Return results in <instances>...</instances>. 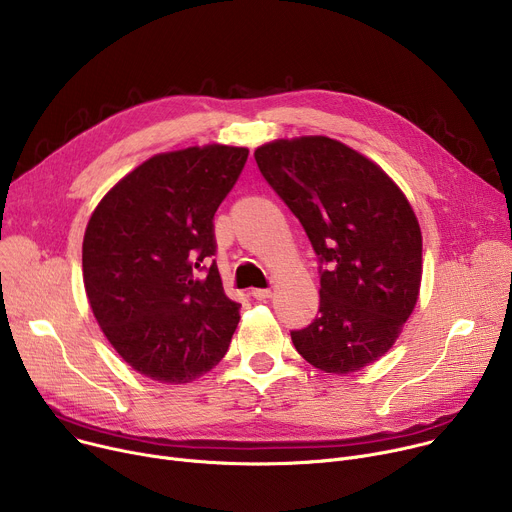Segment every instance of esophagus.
<instances>
[{"mask_svg":"<svg viewBox=\"0 0 512 512\" xmlns=\"http://www.w3.org/2000/svg\"><path fill=\"white\" fill-rule=\"evenodd\" d=\"M252 297L258 301H266L272 297V291L270 289H252Z\"/></svg>","mask_w":512,"mask_h":512,"instance_id":"esophagus-1","label":"esophagus"}]
</instances>
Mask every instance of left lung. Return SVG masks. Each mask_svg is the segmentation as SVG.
Here are the masks:
<instances>
[{
    "instance_id": "8db88e82",
    "label": "left lung",
    "mask_w": 512,
    "mask_h": 512,
    "mask_svg": "<svg viewBox=\"0 0 512 512\" xmlns=\"http://www.w3.org/2000/svg\"><path fill=\"white\" fill-rule=\"evenodd\" d=\"M320 262V316L291 332L299 355L336 375L379 361L420 295L422 231L402 188L336 139H274L254 151Z\"/></svg>"
}]
</instances>
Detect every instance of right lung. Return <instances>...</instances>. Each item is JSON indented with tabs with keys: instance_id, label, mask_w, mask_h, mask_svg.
I'll return each mask as SVG.
<instances>
[{
	"instance_id": "add662e5",
	"label": "right lung",
	"mask_w": 512,
	"mask_h": 512,
	"mask_svg": "<svg viewBox=\"0 0 512 512\" xmlns=\"http://www.w3.org/2000/svg\"><path fill=\"white\" fill-rule=\"evenodd\" d=\"M246 147L194 145L157 153L94 209L82 246L94 318L123 361L160 383L209 373L240 322L213 262V217L238 182Z\"/></svg>"
}]
</instances>
